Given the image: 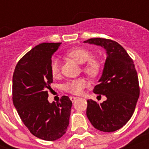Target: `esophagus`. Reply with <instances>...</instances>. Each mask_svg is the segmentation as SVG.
<instances>
[{
	"instance_id": "1",
	"label": "esophagus",
	"mask_w": 149,
	"mask_h": 149,
	"mask_svg": "<svg viewBox=\"0 0 149 149\" xmlns=\"http://www.w3.org/2000/svg\"><path fill=\"white\" fill-rule=\"evenodd\" d=\"M70 100H71V101L72 102H74L76 100H77V97H72V96H71V97H70Z\"/></svg>"
}]
</instances>
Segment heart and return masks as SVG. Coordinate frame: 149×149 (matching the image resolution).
I'll use <instances>...</instances> for the list:
<instances>
[{"label": "heart", "instance_id": "1", "mask_svg": "<svg viewBox=\"0 0 149 149\" xmlns=\"http://www.w3.org/2000/svg\"><path fill=\"white\" fill-rule=\"evenodd\" d=\"M65 56L72 58L77 63L82 64V70L91 77H97L101 72L102 64L98 58H93L90 51L84 48H73L65 52ZM50 72L53 77H57L60 73V66L58 60L54 58L50 63ZM88 85V82L84 77L70 79L66 82L63 89L72 94H80Z\"/></svg>", "mask_w": 149, "mask_h": 149}]
</instances>
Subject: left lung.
I'll return each instance as SVG.
<instances>
[{
  "instance_id": "1",
  "label": "left lung",
  "mask_w": 149,
  "mask_h": 149,
  "mask_svg": "<svg viewBox=\"0 0 149 149\" xmlns=\"http://www.w3.org/2000/svg\"><path fill=\"white\" fill-rule=\"evenodd\" d=\"M84 42L100 45L107 55L100 84L93 91L105 96L107 100L101 104L88 100L86 116L93 127L100 132H115L132 118L140 94L134 62L115 41L93 38Z\"/></svg>"
}]
</instances>
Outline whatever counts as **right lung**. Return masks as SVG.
Masks as SVG:
<instances>
[{
    "label": "right lung",
    "mask_w": 149,
    "mask_h": 149,
    "mask_svg": "<svg viewBox=\"0 0 149 149\" xmlns=\"http://www.w3.org/2000/svg\"><path fill=\"white\" fill-rule=\"evenodd\" d=\"M60 42L36 45L15 66L12 79V100L20 118L31 134L45 141H55L69 126L72 101L63 96L60 101L48 100L52 76V56Z\"/></svg>",
    "instance_id": "obj_1"
}]
</instances>
